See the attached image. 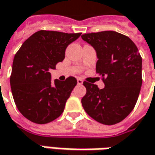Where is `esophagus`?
<instances>
[{
    "label": "esophagus",
    "mask_w": 155,
    "mask_h": 155,
    "mask_svg": "<svg viewBox=\"0 0 155 155\" xmlns=\"http://www.w3.org/2000/svg\"><path fill=\"white\" fill-rule=\"evenodd\" d=\"M77 83H78V85H82V84H83V81H82V80H81V79L78 78V79H77Z\"/></svg>",
    "instance_id": "esophagus-1"
}]
</instances>
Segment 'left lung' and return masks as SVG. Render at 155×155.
I'll use <instances>...</instances> for the list:
<instances>
[{
	"label": "left lung",
	"instance_id": "left-lung-1",
	"mask_svg": "<svg viewBox=\"0 0 155 155\" xmlns=\"http://www.w3.org/2000/svg\"><path fill=\"white\" fill-rule=\"evenodd\" d=\"M81 38L94 47L98 57L96 71L104 87L87 81L81 99L84 110L100 124L112 125L123 121L136 104L142 83L141 55L130 38L113 31L86 33Z\"/></svg>",
	"mask_w": 155,
	"mask_h": 155
}]
</instances>
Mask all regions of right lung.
I'll return each instance as SVG.
<instances>
[{"mask_svg":"<svg viewBox=\"0 0 155 155\" xmlns=\"http://www.w3.org/2000/svg\"><path fill=\"white\" fill-rule=\"evenodd\" d=\"M81 33L38 31L25 41L14 56L10 85L14 102L25 118L45 124L63 112L77 81H51V69L65 58L68 45Z\"/></svg>","mask_w":155,"mask_h":155,"instance_id":"1","label":"right lung"}]
</instances>
